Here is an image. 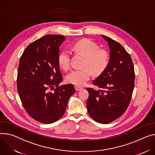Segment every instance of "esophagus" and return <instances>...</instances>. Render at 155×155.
<instances>
[{
	"mask_svg": "<svg viewBox=\"0 0 155 155\" xmlns=\"http://www.w3.org/2000/svg\"><path fill=\"white\" fill-rule=\"evenodd\" d=\"M75 90L77 91H80V90H81L82 89L81 87H78V86H75Z\"/></svg>",
	"mask_w": 155,
	"mask_h": 155,
	"instance_id": "34e87169",
	"label": "esophagus"
}]
</instances>
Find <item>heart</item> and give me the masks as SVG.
I'll return each mask as SVG.
<instances>
[{
    "mask_svg": "<svg viewBox=\"0 0 155 155\" xmlns=\"http://www.w3.org/2000/svg\"><path fill=\"white\" fill-rule=\"evenodd\" d=\"M72 49L75 53L85 58L82 70H74L66 77L68 83L76 86H83L91 77V72L98 75L102 73L109 62V55L103 49H100L94 42L88 39H83L75 43L72 46ZM58 62L61 68L67 70L70 67V52L68 50L62 51L58 58ZM88 68L89 70L86 68Z\"/></svg>",
    "mask_w": 155,
    "mask_h": 155,
    "instance_id": "heart-1",
    "label": "heart"
}]
</instances>
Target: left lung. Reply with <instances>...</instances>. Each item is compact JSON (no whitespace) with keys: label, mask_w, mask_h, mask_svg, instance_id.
Returning <instances> with one entry per match:
<instances>
[{"label":"left lung","mask_w":155,"mask_h":155,"mask_svg":"<svg viewBox=\"0 0 155 155\" xmlns=\"http://www.w3.org/2000/svg\"><path fill=\"white\" fill-rule=\"evenodd\" d=\"M108 44L107 66L93 83L100 88H87V107L96 122L109 124L120 117L127 108L134 87L135 73L130 55L123 46L110 38L101 35Z\"/></svg>","instance_id":"1"}]
</instances>
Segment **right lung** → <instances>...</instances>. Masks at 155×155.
I'll return each instance as SVG.
<instances>
[{"instance_id":"right-lung-1","label":"right lung","mask_w":155,"mask_h":155,"mask_svg":"<svg viewBox=\"0 0 155 155\" xmlns=\"http://www.w3.org/2000/svg\"><path fill=\"white\" fill-rule=\"evenodd\" d=\"M65 40L61 35L44 36L28 46L20 59L18 94L28 114L41 123L51 124L59 119L69 97L75 92L72 84L59 86L62 80L58 62L59 47Z\"/></svg>"}]
</instances>
